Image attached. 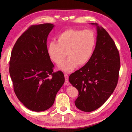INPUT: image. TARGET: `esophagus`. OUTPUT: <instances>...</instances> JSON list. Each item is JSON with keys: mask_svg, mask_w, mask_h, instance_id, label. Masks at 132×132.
Instances as JSON below:
<instances>
[{"mask_svg": "<svg viewBox=\"0 0 132 132\" xmlns=\"http://www.w3.org/2000/svg\"><path fill=\"white\" fill-rule=\"evenodd\" d=\"M64 79H65V82H66V85H68V83L69 82V77H68V75L66 74V73H64Z\"/></svg>", "mask_w": 132, "mask_h": 132, "instance_id": "1", "label": "esophagus"}]
</instances>
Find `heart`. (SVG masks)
Masks as SVG:
<instances>
[{
    "label": "heart",
    "mask_w": 132,
    "mask_h": 132,
    "mask_svg": "<svg viewBox=\"0 0 132 132\" xmlns=\"http://www.w3.org/2000/svg\"><path fill=\"white\" fill-rule=\"evenodd\" d=\"M57 41L49 43L48 53L56 64L62 63L68 53L69 57L58 67L65 72H70L79 64L88 63L96 45L95 35L91 30L68 29L58 35Z\"/></svg>",
    "instance_id": "b5f03b06"
}]
</instances>
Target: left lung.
<instances>
[{"label": "left lung", "instance_id": "8db88e82", "mask_svg": "<svg viewBox=\"0 0 132 132\" xmlns=\"http://www.w3.org/2000/svg\"><path fill=\"white\" fill-rule=\"evenodd\" d=\"M97 41L93 57L88 63L69 76L79 91L76 106L84 112L101 106L117 87L120 69L119 53L106 31L97 23Z\"/></svg>", "mask_w": 132, "mask_h": 132}]
</instances>
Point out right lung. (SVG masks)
<instances>
[{
  "label": "right lung",
  "mask_w": 132,
  "mask_h": 132,
  "mask_svg": "<svg viewBox=\"0 0 132 132\" xmlns=\"http://www.w3.org/2000/svg\"><path fill=\"white\" fill-rule=\"evenodd\" d=\"M54 25H33L17 40L11 53L9 73L14 93L26 108L35 112L49 109L64 82L48 53L47 38Z\"/></svg>",
  "instance_id": "1"
}]
</instances>
